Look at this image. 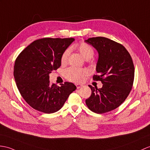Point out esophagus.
I'll use <instances>...</instances> for the list:
<instances>
[{
    "label": "esophagus",
    "mask_w": 150,
    "mask_h": 150,
    "mask_svg": "<svg viewBox=\"0 0 150 150\" xmlns=\"http://www.w3.org/2000/svg\"><path fill=\"white\" fill-rule=\"evenodd\" d=\"M75 85H76V88H77V89H80L82 86V84H79V83H76Z\"/></svg>",
    "instance_id": "obj_1"
}]
</instances>
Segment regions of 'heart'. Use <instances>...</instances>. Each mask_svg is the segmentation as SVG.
I'll return each mask as SVG.
<instances>
[{"mask_svg":"<svg viewBox=\"0 0 150 150\" xmlns=\"http://www.w3.org/2000/svg\"><path fill=\"white\" fill-rule=\"evenodd\" d=\"M78 50L80 52L82 56L86 59H91L95 54V49L88 43L82 42L79 43L77 47ZM70 48H67L62 53L61 58L62 64L67 62L69 55L70 54ZM65 77L69 81L76 83L82 82L84 80L86 76L88 75V71L84 68H79L71 67L65 71Z\"/></svg>","mask_w":150,"mask_h":150,"instance_id":"1","label":"heart"}]
</instances>
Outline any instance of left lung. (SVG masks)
<instances>
[{"mask_svg": "<svg viewBox=\"0 0 150 150\" xmlns=\"http://www.w3.org/2000/svg\"><path fill=\"white\" fill-rule=\"evenodd\" d=\"M85 42L98 52L96 68L98 75L93 79L103 83L100 89L89 86L91 95L86 100V103L95 113L109 112L119 107L131 91L135 71L132 59L122 45L109 38H91Z\"/></svg>", "mask_w": 150, "mask_h": 150, "instance_id": "1", "label": "left lung"}]
</instances>
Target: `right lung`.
Segmentation results:
<instances>
[{
	"label": "right lung",
	"instance_id": "right-lung-1",
	"mask_svg": "<svg viewBox=\"0 0 150 150\" xmlns=\"http://www.w3.org/2000/svg\"><path fill=\"white\" fill-rule=\"evenodd\" d=\"M74 38H45L27 46L15 60L14 77L23 98L33 109L51 114L63 106L76 87L50 83L49 74L61 67V55Z\"/></svg>",
	"mask_w": 150,
	"mask_h": 150
}]
</instances>
